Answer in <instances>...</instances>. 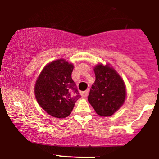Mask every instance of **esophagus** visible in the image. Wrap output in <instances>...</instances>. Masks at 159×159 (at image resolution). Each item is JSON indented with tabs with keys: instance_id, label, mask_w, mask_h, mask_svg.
<instances>
[{
	"instance_id": "34e87169",
	"label": "esophagus",
	"mask_w": 159,
	"mask_h": 159,
	"mask_svg": "<svg viewBox=\"0 0 159 159\" xmlns=\"http://www.w3.org/2000/svg\"><path fill=\"white\" fill-rule=\"evenodd\" d=\"M88 93H89V90H87L84 91V92H82V93H81L82 97H84V98L87 97V95H88Z\"/></svg>"
}]
</instances>
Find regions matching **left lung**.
I'll use <instances>...</instances> for the list:
<instances>
[{
	"mask_svg": "<svg viewBox=\"0 0 159 159\" xmlns=\"http://www.w3.org/2000/svg\"><path fill=\"white\" fill-rule=\"evenodd\" d=\"M94 72L96 81L91 87L88 101L99 116H111L125 102L124 82L117 72L107 65H97Z\"/></svg>",
	"mask_w": 159,
	"mask_h": 159,
	"instance_id": "8db88e82",
	"label": "left lung"
}]
</instances>
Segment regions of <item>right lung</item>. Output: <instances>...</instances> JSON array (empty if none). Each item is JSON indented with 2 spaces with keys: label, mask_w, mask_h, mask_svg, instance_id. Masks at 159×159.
Returning a JSON list of instances; mask_svg holds the SVG:
<instances>
[{
  "label": "right lung",
  "mask_w": 159,
  "mask_h": 159,
  "mask_svg": "<svg viewBox=\"0 0 159 159\" xmlns=\"http://www.w3.org/2000/svg\"><path fill=\"white\" fill-rule=\"evenodd\" d=\"M73 65L57 60L45 66L35 85V96L40 107L56 118L68 116L81 95L72 78Z\"/></svg>",
  "instance_id": "1"
}]
</instances>
